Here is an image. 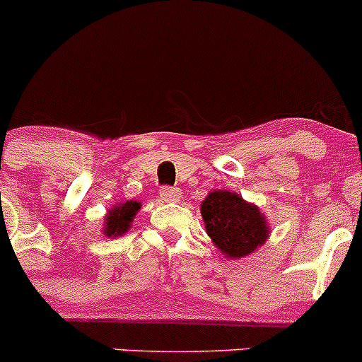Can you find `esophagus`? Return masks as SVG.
Instances as JSON below:
<instances>
[{
    "instance_id": "34e87169",
    "label": "esophagus",
    "mask_w": 362,
    "mask_h": 362,
    "mask_svg": "<svg viewBox=\"0 0 362 362\" xmlns=\"http://www.w3.org/2000/svg\"><path fill=\"white\" fill-rule=\"evenodd\" d=\"M160 198H163L164 202H178V199L182 198V192L178 187H168V185H164V187L160 189Z\"/></svg>"
}]
</instances>
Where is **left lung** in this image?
Wrapping results in <instances>:
<instances>
[{"instance_id":"1","label":"left lung","mask_w":362,"mask_h":362,"mask_svg":"<svg viewBox=\"0 0 362 362\" xmlns=\"http://www.w3.org/2000/svg\"><path fill=\"white\" fill-rule=\"evenodd\" d=\"M206 233L230 258H242L269 237L265 217L237 192L212 191L202 203Z\"/></svg>"}]
</instances>
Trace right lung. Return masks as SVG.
Returning <instances> with one entry per match:
<instances>
[{
	"label": "right lung",
	"instance_id": "1",
	"mask_svg": "<svg viewBox=\"0 0 362 362\" xmlns=\"http://www.w3.org/2000/svg\"><path fill=\"white\" fill-rule=\"evenodd\" d=\"M139 209H141L139 202H127L124 203V205L115 206V209L110 212V216L106 217V228H104V233H106L107 237H111V235H115V237L124 235L125 231L131 228L132 217L136 216V212H138Z\"/></svg>",
	"mask_w": 362,
	"mask_h": 362
}]
</instances>
